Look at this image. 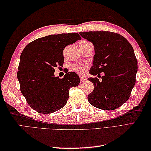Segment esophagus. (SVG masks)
Masks as SVG:
<instances>
[{
	"label": "esophagus",
	"mask_w": 151,
	"mask_h": 151,
	"mask_svg": "<svg viewBox=\"0 0 151 151\" xmlns=\"http://www.w3.org/2000/svg\"><path fill=\"white\" fill-rule=\"evenodd\" d=\"M80 81H81V82H84L86 81V78L84 76H80Z\"/></svg>",
	"instance_id": "34e87169"
}]
</instances>
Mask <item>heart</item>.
Here are the masks:
<instances>
[{"label": "heart", "mask_w": 151, "mask_h": 151, "mask_svg": "<svg viewBox=\"0 0 151 151\" xmlns=\"http://www.w3.org/2000/svg\"><path fill=\"white\" fill-rule=\"evenodd\" d=\"M88 65L85 63H77L73 65V69L78 73H83L88 69Z\"/></svg>", "instance_id": "1"}]
</instances>
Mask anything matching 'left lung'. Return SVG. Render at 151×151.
<instances>
[{
  "label": "left lung",
  "instance_id": "left-lung-1",
  "mask_svg": "<svg viewBox=\"0 0 151 151\" xmlns=\"http://www.w3.org/2000/svg\"><path fill=\"white\" fill-rule=\"evenodd\" d=\"M80 35L94 46L95 55L91 75H100L88 78L94 84L93 91L88 96L93 106L112 110L127 102L136 84L137 61L132 46L121 35L108 31L81 32Z\"/></svg>",
  "mask_w": 151,
  "mask_h": 151
}]
</instances>
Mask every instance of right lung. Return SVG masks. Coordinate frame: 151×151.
<instances>
[{"instance_id": "1", "label": "right lung", "mask_w": 151, "mask_h": 151, "mask_svg": "<svg viewBox=\"0 0 151 151\" xmlns=\"http://www.w3.org/2000/svg\"><path fill=\"white\" fill-rule=\"evenodd\" d=\"M79 40L77 33L49 35L32 41L22 50L17 78L22 95L38 113L60 110L68 100L70 88L79 84L75 72L66 73L63 78L54 75V68L64 62L63 49Z\"/></svg>"}]
</instances>
